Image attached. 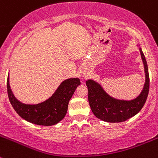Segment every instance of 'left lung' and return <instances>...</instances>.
Wrapping results in <instances>:
<instances>
[{
	"label": "left lung",
	"instance_id": "8db88e82",
	"mask_svg": "<svg viewBox=\"0 0 158 158\" xmlns=\"http://www.w3.org/2000/svg\"><path fill=\"white\" fill-rule=\"evenodd\" d=\"M140 52L145 73V82L138 96L131 100L116 99L108 94L99 82L93 79L86 81L88 87V99L93 114L101 120L108 123H120L135 116L143 108L149 93L150 78L148 64L142 52Z\"/></svg>",
	"mask_w": 158,
	"mask_h": 158
}]
</instances>
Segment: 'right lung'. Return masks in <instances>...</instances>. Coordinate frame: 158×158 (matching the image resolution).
<instances>
[{"label": "right lung", "instance_id": "right-lung-1", "mask_svg": "<svg viewBox=\"0 0 158 158\" xmlns=\"http://www.w3.org/2000/svg\"><path fill=\"white\" fill-rule=\"evenodd\" d=\"M81 84L79 78H70L64 80L52 96L38 104H25L17 99L7 81V95L13 108L24 120L37 125L52 126L65 117L69 102L76 88Z\"/></svg>", "mask_w": 158, "mask_h": 158}]
</instances>
